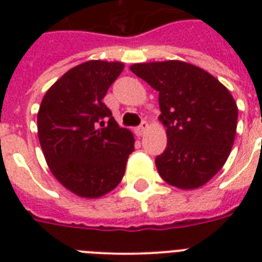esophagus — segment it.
Listing matches in <instances>:
<instances>
[{
    "mask_svg": "<svg viewBox=\"0 0 262 262\" xmlns=\"http://www.w3.org/2000/svg\"><path fill=\"white\" fill-rule=\"evenodd\" d=\"M147 129H148V123L144 121V122L141 123L137 129H136V133H137L139 136H144L145 135V132H147Z\"/></svg>",
    "mask_w": 262,
    "mask_h": 262,
    "instance_id": "esophagus-1",
    "label": "esophagus"
}]
</instances>
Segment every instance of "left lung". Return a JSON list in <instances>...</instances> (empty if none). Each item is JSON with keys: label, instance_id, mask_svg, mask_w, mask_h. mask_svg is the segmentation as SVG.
Here are the masks:
<instances>
[{"label": "left lung", "instance_id": "1", "mask_svg": "<svg viewBox=\"0 0 262 262\" xmlns=\"http://www.w3.org/2000/svg\"><path fill=\"white\" fill-rule=\"evenodd\" d=\"M130 71L159 92L167 147L155 160L162 178L193 190L226 163L235 140L238 107L230 91L201 68L178 59L133 63Z\"/></svg>", "mask_w": 262, "mask_h": 262}]
</instances>
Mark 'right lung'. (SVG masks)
Returning <instances> with one entry per match:
<instances>
[{"label":"right lung","mask_w":262,"mask_h":262,"mask_svg":"<svg viewBox=\"0 0 262 262\" xmlns=\"http://www.w3.org/2000/svg\"><path fill=\"white\" fill-rule=\"evenodd\" d=\"M123 62L91 59L72 68L45 94L38 137L46 163L63 187L81 199H99L118 186L135 149L103 103Z\"/></svg>","instance_id":"add662e5"}]
</instances>
